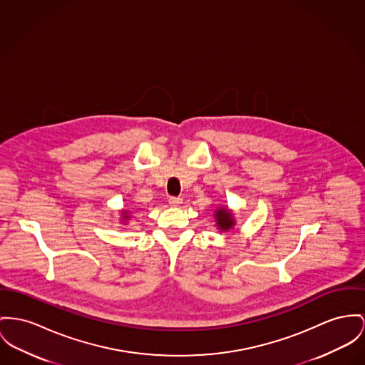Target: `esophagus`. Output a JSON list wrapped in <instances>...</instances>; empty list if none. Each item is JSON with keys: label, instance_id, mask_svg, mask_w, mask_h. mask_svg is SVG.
Listing matches in <instances>:
<instances>
[{"label": "esophagus", "instance_id": "34e87169", "mask_svg": "<svg viewBox=\"0 0 365 365\" xmlns=\"http://www.w3.org/2000/svg\"><path fill=\"white\" fill-rule=\"evenodd\" d=\"M169 203H170V206H178L180 203H182V199L177 197V196H170L169 197Z\"/></svg>", "mask_w": 365, "mask_h": 365}]
</instances>
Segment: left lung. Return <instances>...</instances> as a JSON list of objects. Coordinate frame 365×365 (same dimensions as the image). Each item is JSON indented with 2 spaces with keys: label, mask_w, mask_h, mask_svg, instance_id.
I'll return each mask as SVG.
<instances>
[{
  "label": "left lung",
  "mask_w": 365,
  "mask_h": 365,
  "mask_svg": "<svg viewBox=\"0 0 365 365\" xmlns=\"http://www.w3.org/2000/svg\"><path fill=\"white\" fill-rule=\"evenodd\" d=\"M215 217L217 227L221 231H228L235 225V220H234V213L231 210H228L227 207H220L215 212Z\"/></svg>",
  "instance_id": "obj_1"
}]
</instances>
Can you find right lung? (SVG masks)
I'll return each mask as SVG.
<instances>
[{
  "mask_svg": "<svg viewBox=\"0 0 365 365\" xmlns=\"http://www.w3.org/2000/svg\"><path fill=\"white\" fill-rule=\"evenodd\" d=\"M122 215H123V216H122L123 221H125V220H128V217H130V216H128V215H130V213H128V212H125V210H124V212H123Z\"/></svg>",
  "mask_w": 365,
  "mask_h": 365,
  "instance_id": "1",
  "label": "right lung"
}]
</instances>
